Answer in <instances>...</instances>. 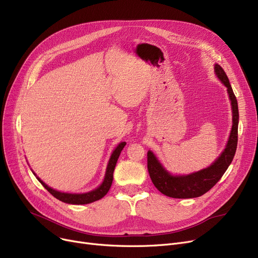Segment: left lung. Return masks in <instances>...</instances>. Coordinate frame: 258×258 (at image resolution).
I'll return each mask as SVG.
<instances>
[{
    "mask_svg": "<svg viewBox=\"0 0 258 258\" xmlns=\"http://www.w3.org/2000/svg\"><path fill=\"white\" fill-rule=\"evenodd\" d=\"M215 72L217 78L227 88L228 98L231 100L233 126L230 138H228L224 151L215 160V163L203 170H200L198 172H194L188 175H172L169 173L163 165L159 163V160L154 155L153 152L149 151L148 170L150 177L154 186L161 194L167 197L175 199H191L203 196L222 177L235 156L238 142V122H239L238 103L227 75L220 64H215Z\"/></svg>",
    "mask_w": 258,
    "mask_h": 258,
    "instance_id": "1",
    "label": "left lung"
}]
</instances>
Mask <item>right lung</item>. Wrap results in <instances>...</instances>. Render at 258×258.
<instances>
[{
	"label": "right lung",
	"instance_id": "right-lung-1",
	"mask_svg": "<svg viewBox=\"0 0 258 258\" xmlns=\"http://www.w3.org/2000/svg\"><path fill=\"white\" fill-rule=\"evenodd\" d=\"M125 145H126V142H120V144L117 146V148L113 150V152L111 153V156L109 158L108 165H107V168H106V172H105V176H104L102 184L98 188L91 190V191H89V192H85V194L60 192V191H57V190H54L51 187L47 186L45 183L42 182V180L39 177H37V178L41 183V185L47 190V191H49L53 197H55L56 199H58L59 201H61L63 203L74 204V205H82V204H89V203H92L94 201H98V200L102 199L105 195L108 192V190H109V188L112 184L114 167H116L119 155L121 153V151L123 150V148L125 147Z\"/></svg>",
	"mask_w": 258,
	"mask_h": 258
}]
</instances>
